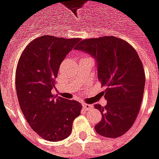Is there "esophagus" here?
Segmentation results:
<instances>
[{
    "mask_svg": "<svg viewBox=\"0 0 159 159\" xmlns=\"http://www.w3.org/2000/svg\"><path fill=\"white\" fill-rule=\"evenodd\" d=\"M82 106H83V107H84L86 110H88V109H90V108H92L93 107L92 105H89V104H87V103H82Z\"/></svg>",
    "mask_w": 159,
    "mask_h": 159,
    "instance_id": "1",
    "label": "esophagus"
}]
</instances>
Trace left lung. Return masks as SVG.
I'll return each instance as SVG.
<instances>
[{
  "label": "left lung",
  "mask_w": 159,
  "mask_h": 159,
  "mask_svg": "<svg viewBox=\"0 0 159 159\" xmlns=\"http://www.w3.org/2000/svg\"><path fill=\"white\" fill-rule=\"evenodd\" d=\"M75 50L94 58L98 80L105 87L101 94L107 105H94L102 115L95 131L109 138L121 137L137 119L144 91L145 74L137 52L129 43L111 36L82 40Z\"/></svg>",
  "instance_id": "left-lung-1"
}]
</instances>
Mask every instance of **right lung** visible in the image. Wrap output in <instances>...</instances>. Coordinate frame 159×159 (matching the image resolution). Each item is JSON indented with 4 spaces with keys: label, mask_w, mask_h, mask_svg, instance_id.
<instances>
[{
    "label": "right lung",
    "mask_w": 159,
    "mask_h": 159,
    "mask_svg": "<svg viewBox=\"0 0 159 159\" xmlns=\"http://www.w3.org/2000/svg\"><path fill=\"white\" fill-rule=\"evenodd\" d=\"M80 38L42 36L24 49L16 72V88L22 114L30 126L43 139L57 142L72 132V122L82 106L52 95L60 64Z\"/></svg>",
    "instance_id": "right-lung-1"
}]
</instances>
